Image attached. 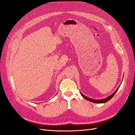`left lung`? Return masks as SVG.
<instances>
[{
    "label": "left lung",
    "mask_w": 135,
    "mask_h": 135,
    "mask_svg": "<svg viewBox=\"0 0 135 135\" xmlns=\"http://www.w3.org/2000/svg\"><path fill=\"white\" fill-rule=\"evenodd\" d=\"M120 85H119V86L118 87V88L116 89V90H115V91H114V92L113 94H112L111 95L109 96V97H107V98H105V99H104L95 100V99H91V98H89V97H87V96H84V95H83V94L81 93V92H80V95H81V96H82L83 98H84L85 99H86V100H88V101H91V102H92V103H99V104H100V103H107V101H109V100H110V99H111L114 96V95H115V94L116 93V92L118 91V89H119V87H120Z\"/></svg>",
    "instance_id": "1"
}]
</instances>
